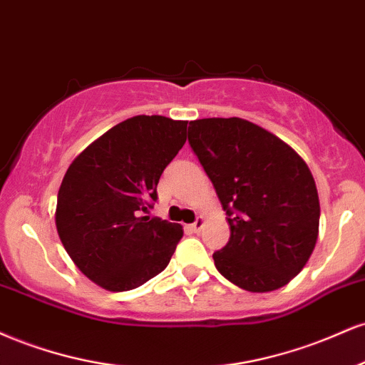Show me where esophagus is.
I'll return each mask as SVG.
<instances>
[{"instance_id":"1","label":"esophagus","mask_w":365,"mask_h":365,"mask_svg":"<svg viewBox=\"0 0 365 365\" xmlns=\"http://www.w3.org/2000/svg\"><path fill=\"white\" fill-rule=\"evenodd\" d=\"M203 225H205V220H203V218H201V217H198V218H196V220L192 222V224L190 225V229L192 230V232H200V230L203 229Z\"/></svg>"}]
</instances>
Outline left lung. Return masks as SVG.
Segmentation results:
<instances>
[{"instance_id":"8db88e82","label":"left lung","mask_w":365,"mask_h":365,"mask_svg":"<svg viewBox=\"0 0 365 365\" xmlns=\"http://www.w3.org/2000/svg\"><path fill=\"white\" fill-rule=\"evenodd\" d=\"M187 141L230 227L218 272L250 292L289 284L318 241L319 198L309 167L275 135L241 118L191 121Z\"/></svg>"}]
</instances>
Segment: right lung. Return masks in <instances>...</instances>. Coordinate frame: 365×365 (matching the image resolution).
Here are the masks:
<instances>
[{"label":"right lung","mask_w":365,"mask_h":365,"mask_svg":"<svg viewBox=\"0 0 365 365\" xmlns=\"http://www.w3.org/2000/svg\"><path fill=\"white\" fill-rule=\"evenodd\" d=\"M187 121L133 115L73 160L58 192L56 229L83 275L113 292L164 272L182 237L179 224L150 217L157 184L186 143Z\"/></svg>","instance_id":"obj_1"}]
</instances>
